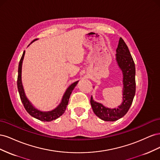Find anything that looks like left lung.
<instances>
[{
  "label": "left lung",
  "instance_id": "8db88e82",
  "mask_svg": "<svg viewBox=\"0 0 160 160\" xmlns=\"http://www.w3.org/2000/svg\"><path fill=\"white\" fill-rule=\"evenodd\" d=\"M116 60L122 70L123 75V103L117 109H109L99 103L95 102L91 98L90 103L93 112L98 118L106 122H114L128 113L135 93V62L127 45L120 38L117 48Z\"/></svg>",
  "mask_w": 160,
  "mask_h": 160
}]
</instances>
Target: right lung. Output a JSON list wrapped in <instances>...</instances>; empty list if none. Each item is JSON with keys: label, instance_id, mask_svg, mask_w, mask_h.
I'll return each mask as SVG.
<instances>
[{"label": "right lung", "instance_id": "right-lung-1", "mask_svg": "<svg viewBox=\"0 0 160 160\" xmlns=\"http://www.w3.org/2000/svg\"><path fill=\"white\" fill-rule=\"evenodd\" d=\"M36 39L34 40L35 41ZM32 41V42H33ZM25 51H24L22 55L21 58V60L19 61L18 64V77H17V88L18 91L19 93V95H20V98L22 101V103L25 107L26 111L29 113L33 118H35L38 120L42 121V122H51V121L55 120L57 118H59L61 115L64 113L65 111V109L67 108V106L69 103V99L70 98V95L72 93V91L73 90L74 88L76 86V85L78 83V81H76L75 83L71 85L68 89H67L65 93L62 97V99L60 105L58 106L57 108H55L54 110L51 111H47V112H42L39 110H37L35 108L32 107V105L31 104V103L28 101V100L27 99L26 96L24 93V90L22 88V85L21 83V67H22V62L24 58V55H25Z\"/></svg>", "mask_w": 160, "mask_h": 160}]
</instances>
